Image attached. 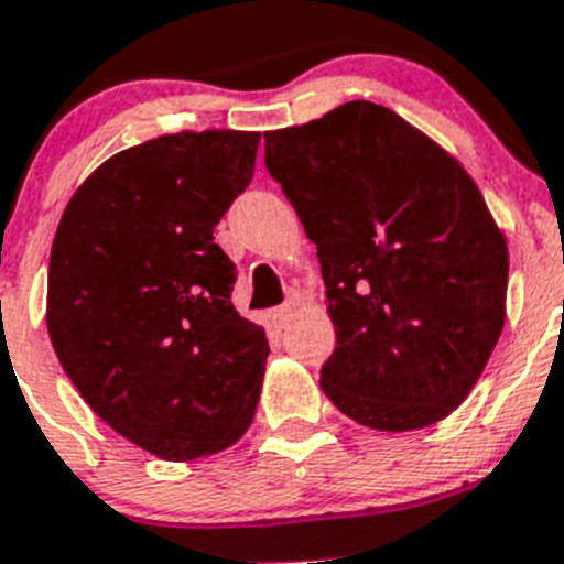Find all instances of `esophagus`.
I'll list each match as a JSON object with an SVG mask.
<instances>
[{
    "instance_id": "1",
    "label": "esophagus",
    "mask_w": 564,
    "mask_h": 564,
    "mask_svg": "<svg viewBox=\"0 0 564 564\" xmlns=\"http://www.w3.org/2000/svg\"><path fill=\"white\" fill-rule=\"evenodd\" d=\"M299 299H302V293L291 291V293H288L285 302H282V305H279L276 311H273V322H276L279 327H285L288 322H291L293 311H296V305H299Z\"/></svg>"
}]
</instances>
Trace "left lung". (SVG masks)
<instances>
[{"label": "left lung", "instance_id": "obj_1", "mask_svg": "<svg viewBox=\"0 0 564 564\" xmlns=\"http://www.w3.org/2000/svg\"><path fill=\"white\" fill-rule=\"evenodd\" d=\"M325 276L336 350L322 390L383 432L457 410L506 322L508 248L475 181L392 109L350 101L265 132Z\"/></svg>", "mask_w": 564, "mask_h": 564}]
</instances>
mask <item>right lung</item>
Returning <instances> with one entry per match:
<instances>
[{
    "mask_svg": "<svg viewBox=\"0 0 564 564\" xmlns=\"http://www.w3.org/2000/svg\"><path fill=\"white\" fill-rule=\"evenodd\" d=\"M257 132H181L118 152L58 223L47 330L101 421L163 460L228 449L251 426L265 330L231 302L214 226L246 192Z\"/></svg>",
    "mask_w": 564,
    "mask_h": 564,
    "instance_id": "add662e5",
    "label": "right lung"
}]
</instances>
